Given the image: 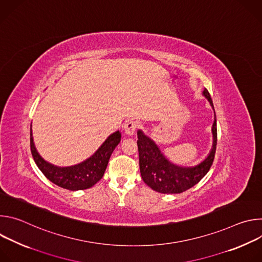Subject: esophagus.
<instances>
[{
    "label": "esophagus",
    "mask_w": 262,
    "mask_h": 262,
    "mask_svg": "<svg viewBox=\"0 0 262 262\" xmlns=\"http://www.w3.org/2000/svg\"><path fill=\"white\" fill-rule=\"evenodd\" d=\"M138 127V123L137 121H134V120H129V121H126L123 128H124V132L126 135H134L136 129Z\"/></svg>",
    "instance_id": "1"
}]
</instances>
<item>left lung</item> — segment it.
Returning <instances> with one entry per match:
<instances>
[{
	"mask_svg": "<svg viewBox=\"0 0 262 262\" xmlns=\"http://www.w3.org/2000/svg\"><path fill=\"white\" fill-rule=\"evenodd\" d=\"M209 101L213 112V103L209 92L204 89L202 93ZM212 147L208 156L200 164L193 167H182L171 163L161 151L156 142L138 130V149L140 172L143 181L150 188L162 194H180L197 184L209 171L216 148V119L211 127Z\"/></svg>",
	"mask_w": 262,
	"mask_h": 262,
	"instance_id": "left-lung-1",
	"label": "left lung"
}]
</instances>
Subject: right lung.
<instances>
[{"label":"right lung","mask_w":262,"mask_h":262,"mask_svg":"<svg viewBox=\"0 0 262 262\" xmlns=\"http://www.w3.org/2000/svg\"><path fill=\"white\" fill-rule=\"evenodd\" d=\"M120 140L121 133L117 130L110 135L97 150L84 162L73 166L59 167L45 161L37 152L33 141L32 124L30 130L31 152L37 167L53 183L69 191L86 190L98 182L104 174L111 155Z\"/></svg>","instance_id":"add662e5"}]
</instances>
